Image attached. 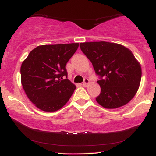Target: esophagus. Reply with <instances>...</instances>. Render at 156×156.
I'll list each match as a JSON object with an SVG mask.
<instances>
[{
    "label": "esophagus",
    "instance_id": "obj_1",
    "mask_svg": "<svg viewBox=\"0 0 156 156\" xmlns=\"http://www.w3.org/2000/svg\"><path fill=\"white\" fill-rule=\"evenodd\" d=\"M89 83H90V80H88L87 78H85V79H84L83 83H82V85H83L84 87H87V84H89Z\"/></svg>",
    "mask_w": 156,
    "mask_h": 156
}]
</instances>
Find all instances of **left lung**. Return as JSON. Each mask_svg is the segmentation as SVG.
Returning a JSON list of instances; mask_svg holds the SVG:
<instances>
[{
	"instance_id": "1",
	"label": "left lung",
	"mask_w": 156,
	"mask_h": 156,
	"mask_svg": "<svg viewBox=\"0 0 156 156\" xmlns=\"http://www.w3.org/2000/svg\"><path fill=\"white\" fill-rule=\"evenodd\" d=\"M80 47L101 80L96 101L101 106L114 109L126 105L137 93L141 81V65L129 49L108 42L81 43Z\"/></svg>"
}]
</instances>
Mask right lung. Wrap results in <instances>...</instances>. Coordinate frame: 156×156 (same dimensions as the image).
<instances>
[{
  "mask_svg": "<svg viewBox=\"0 0 156 156\" xmlns=\"http://www.w3.org/2000/svg\"><path fill=\"white\" fill-rule=\"evenodd\" d=\"M78 47L79 43L39 45L22 62L23 89L40 110H59L74 93L76 86L67 79L66 65Z\"/></svg>",
  "mask_w": 156,
  "mask_h": 156,
  "instance_id": "add662e5",
  "label": "right lung"
}]
</instances>
